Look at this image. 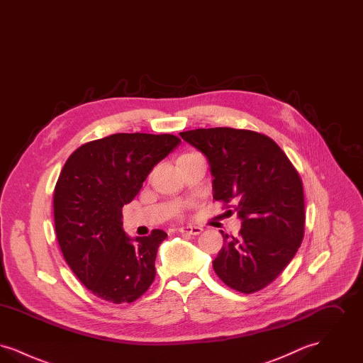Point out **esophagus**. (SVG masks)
I'll list each match as a JSON object with an SVG mask.
<instances>
[{
	"mask_svg": "<svg viewBox=\"0 0 363 363\" xmlns=\"http://www.w3.org/2000/svg\"><path fill=\"white\" fill-rule=\"evenodd\" d=\"M203 227L200 225H186V227H181L178 231L182 234H189V235H199L203 233Z\"/></svg>",
	"mask_w": 363,
	"mask_h": 363,
	"instance_id": "34e87169",
	"label": "esophagus"
}]
</instances>
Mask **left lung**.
I'll use <instances>...</instances> for the list:
<instances>
[{"instance_id": "left-lung-1", "label": "left lung", "mask_w": 363, "mask_h": 363, "mask_svg": "<svg viewBox=\"0 0 363 363\" xmlns=\"http://www.w3.org/2000/svg\"><path fill=\"white\" fill-rule=\"evenodd\" d=\"M179 136L207 156L213 199L242 220L237 237L220 231L225 245L213 269L233 290L256 293L281 274L303 240L301 177L277 143L257 132L209 128Z\"/></svg>"}]
</instances>
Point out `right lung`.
Returning a JSON list of instances; mask_svg holds the SVG:
<instances>
[{"label": "right lung", "instance_id": "add662e5", "mask_svg": "<svg viewBox=\"0 0 363 363\" xmlns=\"http://www.w3.org/2000/svg\"><path fill=\"white\" fill-rule=\"evenodd\" d=\"M179 143L173 135L116 133L83 144L64 164L52 199L57 240L73 274L98 298L130 303L152 284L167 234L128 237L122 207Z\"/></svg>", "mask_w": 363, "mask_h": 363}]
</instances>
